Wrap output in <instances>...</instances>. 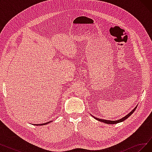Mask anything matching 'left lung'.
Segmentation results:
<instances>
[{"instance_id":"8db88e82","label":"left lung","mask_w":152,"mask_h":152,"mask_svg":"<svg viewBox=\"0 0 152 152\" xmlns=\"http://www.w3.org/2000/svg\"><path fill=\"white\" fill-rule=\"evenodd\" d=\"M137 108V107H135V108L132 110V111H131V112L128 114V115H127L126 116H124V118H121V119H119V120H116V121H109V120H105V119H99V118H95L94 116H93L94 118H95L96 119H97L98 121H101V122H103V123H107V124H116V123H120V122H122V121H124L125 119H126L127 118H128L134 112V111L135 110V109Z\"/></svg>"}]
</instances>
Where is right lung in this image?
<instances>
[{"label":"right lung","mask_w":152,"mask_h":152,"mask_svg":"<svg viewBox=\"0 0 152 152\" xmlns=\"http://www.w3.org/2000/svg\"><path fill=\"white\" fill-rule=\"evenodd\" d=\"M50 122H52V121H49V122H47L46 123H44V124H34V125H36V126H41V125H45V124H47L48 123H49Z\"/></svg>","instance_id":"obj_1"}]
</instances>
